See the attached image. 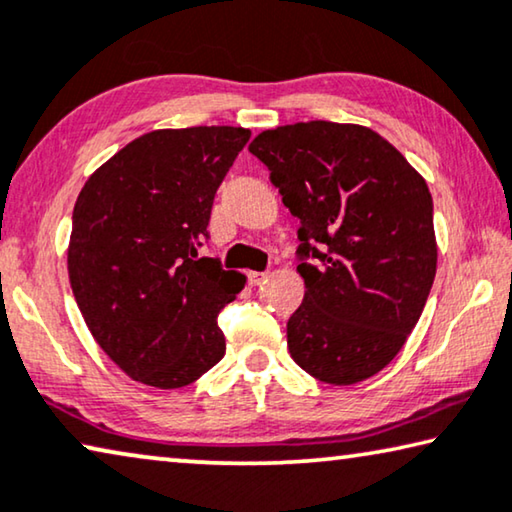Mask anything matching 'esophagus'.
<instances>
[{
    "instance_id": "obj_1",
    "label": "esophagus",
    "mask_w": 512,
    "mask_h": 512,
    "mask_svg": "<svg viewBox=\"0 0 512 512\" xmlns=\"http://www.w3.org/2000/svg\"><path fill=\"white\" fill-rule=\"evenodd\" d=\"M247 279L251 286H261V283L267 279V272H249Z\"/></svg>"
}]
</instances>
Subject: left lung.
<instances>
[{
    "label": "left lung",
    "instance_id": "obj_1",
    "mask_svg": "<svg viewBox=\"0 0 512 512\" xmlns=\"http://www.w3.org/2000/svg\"><path fill=\"white\" fill-rule=\"evenodd\" d=\"M249 153L300 219L306 293L286 325L290 357L336 387L366 380L403 348L435 281L426 180L387 139L352 123L281 125Z\"/></svg>",
    "mask_w": 512,
    "mask_h": 512
}]
</instances>
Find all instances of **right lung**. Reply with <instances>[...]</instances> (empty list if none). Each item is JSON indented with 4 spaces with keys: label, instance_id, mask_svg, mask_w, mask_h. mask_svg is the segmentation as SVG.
Masks as SVG:
<instances>
[{
    "label": "right lung",
    "instance_id": "1",
    "mask_svg": "<svg viewBox=\"0 0 512 512\" xmlns=\"http://www.w3.org/2000/svg\"><path fill=\"white\" fill-rule=\"evenodd\" d=\"M251 132L155 130L102 164L77 196L68 277L86 327L132 380L178 389L226 352L219 311L245 277L199 256L212 201Z\"/></svg>",
    "mask_w": 512,
    "mask_h": 512
}]
</instances>
